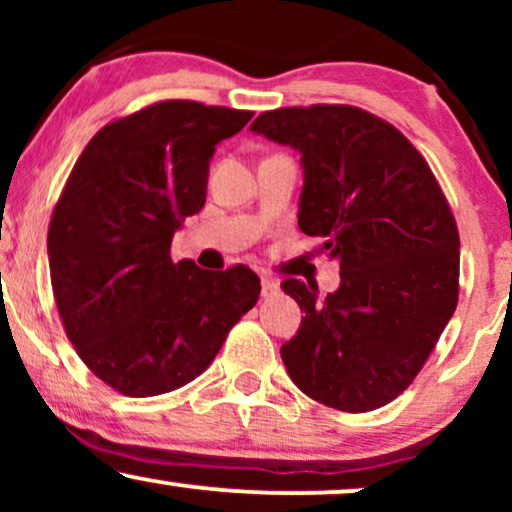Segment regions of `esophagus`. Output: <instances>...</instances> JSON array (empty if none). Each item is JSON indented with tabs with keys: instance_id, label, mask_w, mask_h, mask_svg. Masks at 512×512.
Masks as SVG:
<instances>
[{
	"instance_id": "obj_1",
	"label": "esophagus",
	"mask_w": 512,
	"mask_h": 512,
	"mask_svg": "<svg viewBox=\"0 0 512 512\" xmlns=\"http://www.w3.org/2000/svg\"><path fill=\"white\" fill-rule=\"evenodd\" d=\"M276 291H279V284L269 276H262V298H272L276 296Z\"/></svg>"
}]
</instances>
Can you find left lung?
I'll return each instance as SVG.
<instances>
[{
    "label": "left lung",
    "instance_id": "left-lung-1",
    "mask_svg": "<svg viewBox=\"0 0 512 512\" xmlns=\"http://www.w3.org/2000/svg\"><path fill=\"white\" fill-rule=\"evenodd\" d=\"M250 129L301 154L298 226L339 262V289L281 284L305 317L281 346L315 402L373 411L409 387L457 308L460 236L424 156L351 105L262 113Z\"/></svg>",
    "mask_w": 512,
    "mask_h": 512
}]
</instances>
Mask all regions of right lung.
<instances>
[{
  "instance_id": "1",
  "label": "right lung",
  "mask_w": 512,
  "mask_h": 512,
  "mask_svg": "<svg viewBox=\"0 0 512 512\" xmlns=\"http://www.w3.org/2000/svg\"><path fill=\"white\" fill-rule=\"evenodd\" d=\"M248 110L163 101L105 125L52 211L50 281L76 354L127 397L178 390L211 366L260 298L248 267L175 264L170 243L207 202L216 144Z\"/></svg>"
}]
</instances>
